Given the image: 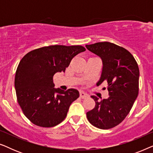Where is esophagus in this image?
Returning a JSON list of instances; mask_svg holds the SVG:
<instances>
[{
	"label": "esophagus",
	"instance_id": "esophagus-1",
	"mask_svg": "<svg viewBox=\"0 0 153 153\" xmlns=\"http://www.w3.org/2000/svg\"><path fill=\"white\" fill-rule=\"evenodd\" d=\"M88 97L87 94H85L83 92H80V97L81 99H84V98H86Z\"/></svg>",
	"mask_w": 153,
	"mask_h": 153
}]
</instances>
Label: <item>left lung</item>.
<instances>
[{
    "label": "left lung",
    "mask_w": 153,
    "mask_h": 153,
    "mask_svg": "<svg viewBox=\"0 0 153 153\" xmlns=\"http://www.w3.org/2000/svg\"><path fill=\"white\" fill-rule=\"evenodd\" d=\"M85 47L102 58L103 68L97 85L107 83L109 95L107 99L101 100L96 96H91L95 106L87 112V118L97 128H113L124 120L137 99L139 94V67L130 52L114 43L102 42Z\"/></svg>",
    "instance_id": "1"
}]
</instances>
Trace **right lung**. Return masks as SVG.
Wrapping results in <instances>:
<instances>
[{
    "label": "right lung",
    "mask_w": 153,
    "mask_h": 153,
    "mask_svg": "<svg viewBox=\"0 0 153 153\" xmlns=\"http://www.w3.org/2000/svg\"><path fill=\"white\" fill-rule=\"evenodd\" d=\"M82 46L51 45L25 55L16 71L17 102L26 118L39 127H52L64 120L79 91L54 88L53 77L65 72L72 58L85 51Z\"/></svg>",
    "instance_id": "1"
}]
</instances>
